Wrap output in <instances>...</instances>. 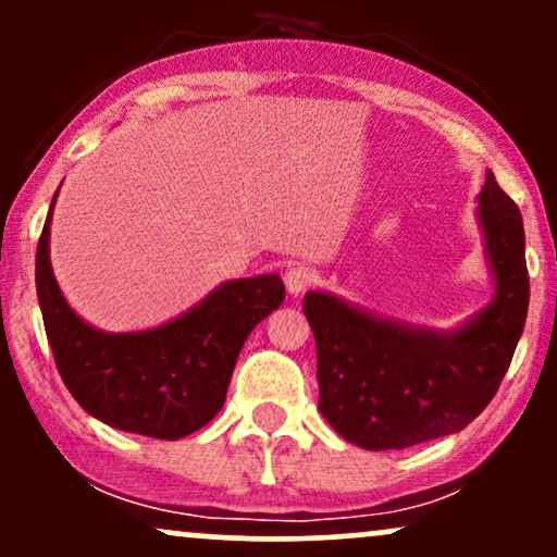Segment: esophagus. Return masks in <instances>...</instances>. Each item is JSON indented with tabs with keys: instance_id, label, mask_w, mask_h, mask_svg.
<instances>
[{
	"instance_id": "1",
	"label": "esophagus",
	"mask_w": 557,
	"mask_h": 557,
	"mask_svg": "<svg viewBox=\"0 0 557 557\" xmlns=\"http://www.w3.org/2000/svg\"><path fill=\"white\" fill-rule=\"evenodd\" d=\"M314 283H317V272L309 270V267H290V270L285 272V287L290 296H300V293L309 290Z\"/></svg>"
}]
</instances>
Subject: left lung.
I'll return each mask as SVG.
<instances>
[{"label": "left lung", "mask_w": 557, "mask_h": 557, "mask_svg": "<svg viewBox=\"0 0 557 557\" xmlns=\"http://www.w3.org/2000/svg\"><path fill=\"white\" fill-rule=\"evenodd\" d=\"M476 222L495 285L492 300L453 330L421 327L309 290L319 411L363 450H400L461 432L487 408L527 324L523 220L487 172Z\"/></svg>", "instance_id": "left-lung-1"}]
</instances>
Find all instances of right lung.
I'll return each instance as SVG.
<instances>
[{
  "label": "right lung",
  "mask_w": 557,
  "mask_h": 557,
  "mask_svg": "<svg viewBox=\"0 0 557 557\" xmlns=\"http://www.w3.org/2000/svg\"><path fill=\"white\" fill-rule=\"evenodd\" d=\"M57 194L36 248V293L70 395L114 430L154 440H181L201 430L225 406L246 337L285 300L283 277L272 272L227 280L151 330H99L75 314L57 285L49 259Z\"/></svg>",
  "instance_id": "obj_1"
}]
</instances>
